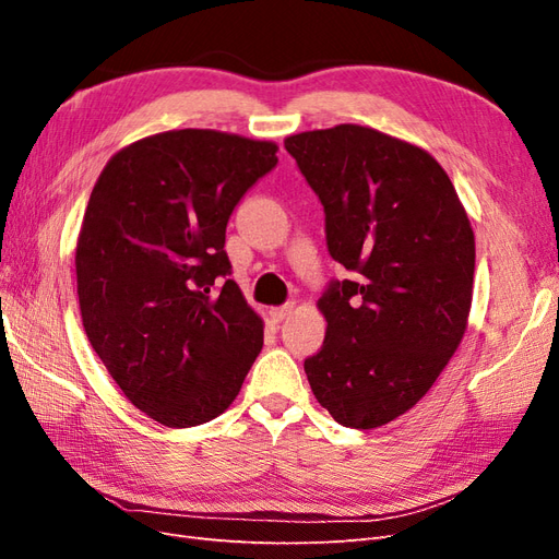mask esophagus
Instances as JSON below:
<instances>
[{
    "mask_svg": "<svg viewBox=\"0 0 559 559\" xmlns=\"http://www.w3.org/2000/svg\"><path fill=\"white\" fill-rule=\"evenodd\" d=\"M294 312V306L292 302H286V306H282V308H273L270 310V317H273V321H282V319H286Z\"/></svg>",
    "mask_w": 559,
    "mask_h": 559,
    "instance_id": "obj_1",
    "label": "esophagus"
}]
</instances>
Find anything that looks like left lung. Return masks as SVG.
Wrapping results in <instances>:
<instances>
[{
  "mask_svg": "<svg viewBox=\"0 0 559 559\" xmlns=\"http://www.w3.org/2000/svg\"><path fill=\"white\" fill-rule=\"evenodd\" d=\"M326 214L329 253L352 280L317 300L324 345L306 359L317 401L343 427L408 413L460 347L476 240L450 177L425 148L343 123L284 140Z\"/></svg>",
  "mask_w": 559,
  "mask_h": 559,
  "instance_id": "obj_1",
  "label": "left lung"
}]
</instances>
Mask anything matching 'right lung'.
<instances>
[{
  "label": "right lung",
  "mask_w": 559,
  "mask_h": 559,
  "mask_svg": "<svg viewBox=\"0 0 559 559\" xmlns=\"http://www.w3.org/2000/svg\"><path fill=\"white\" fill-rule=\"evenodd\" d=\"M275 154L186 128L121 148L97 177L74 259L83 329L128 401L165 427L222 415L263 347L224 245Z\"/></svg>",
  "instance_id": "1"
}]
</instances>
